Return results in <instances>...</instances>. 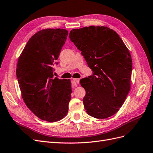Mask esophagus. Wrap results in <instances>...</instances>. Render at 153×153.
Here are the masks:
<instances>
[{
	"mask_svg": "<svg viewBox=\"0 0 153 153\" xmlns=\"http://www.w3.org/2000/svg\"><path fill=\"white\" fill-rule=\"evenodd\" d=\"M80 79L79 78H73L72 80V84L76 85V84H79Z\"/></svg>",
	"mask_w": 153,
	"mask_h": 153,
	"instance_id": "esophagus-1",
	"label": "esophagus"
}]
</instances>
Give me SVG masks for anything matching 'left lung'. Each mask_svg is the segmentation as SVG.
Returning a JSON list of instances; mask_svg holds the SVG:
<instances>
[{
    "mask_svg": "<svg viewBox=\"0 0 153 153\" xmlns=\"http://www.w3.org/2000/svg\"><path fill=\"white\" fill-rule=\"evenodd\" d=\"M69 38L84 57L93 75L82 79L87 113L97 119L116 114L131 88L132 60L116 32L104 26L73 29Z\"/></svg>",
    "mask_w": 153,
    "mask_h": 153,
    "instance_id": "obj_1",
    "label": "left lung"
}]
</instances>
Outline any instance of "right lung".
<instances>
[{
  "label": "right lung",
  "mask_w": 153,
  "mask_h": 153,
  "mask_svg": "<svg viewBox=\"0 0 153 153\" xmlns=\"http://www.w3.org/2000/svg\"><path fill=\"white\" fill-rule=\"evenodd\" d=\"M68 34L63 29L38 31L27 42L17 62L23 100L37 117L48 122L65 117L71 98L70 80L53 78V68Z\"/></svg>",
  "instance_id": "1"
}]
</instances>
